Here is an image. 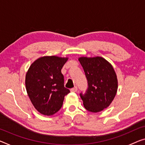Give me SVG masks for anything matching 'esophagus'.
<instances>
[{
  "instance_id": "1",
  "label": "esophagus",
  "mask_w": 145,
  "mask_h": 145,
  "mask_svg": "<svg viewBox=\"0 0 145 145\" xmlns=\"http://www.w3.org/2000/svg\"><path fill=\"white\" fill-rule=\"evenodd\" d=\"M77 90H78L77 87H76V86H75V87H74V88H73L71 89V92H76Z\"/></svg>"
}]
</instances>
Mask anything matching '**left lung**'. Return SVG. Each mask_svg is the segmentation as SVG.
<instances>
[{"label": "left lung", "instance_id": "obj_1", "mask_svg": "<svg viewBox=\"0 0 145 145\" xmlns=\"http://www.w3.org/2000/svg\"><path fill=\"white\" fill-rule=\"evenodd\" d=\"M84 69L88 88L80 97L90 112L101 111L110 105L117 91V78L111 64L101 57L79 58Z\"/></svg>", "mask_w": 145, "mask_h": 145}]
</instances>
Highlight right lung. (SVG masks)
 <instances>
[{"label": "right lung", "mask_w": 145, "mask_h": 145, "mask_svg": "<svg viewBox=\"0 0 145 145\" xmlns=\"http://www.w3.org/2000/svg\"><path fill=\"white\" fill-rule=\"evenodd\" d=\"M67 57L44 56L33 63L26 74V89L35 108L44 115L57 112L70 90L64 86L61 69Z\"/></svg>", "instance_id": "add662e5"}]
</instances>
